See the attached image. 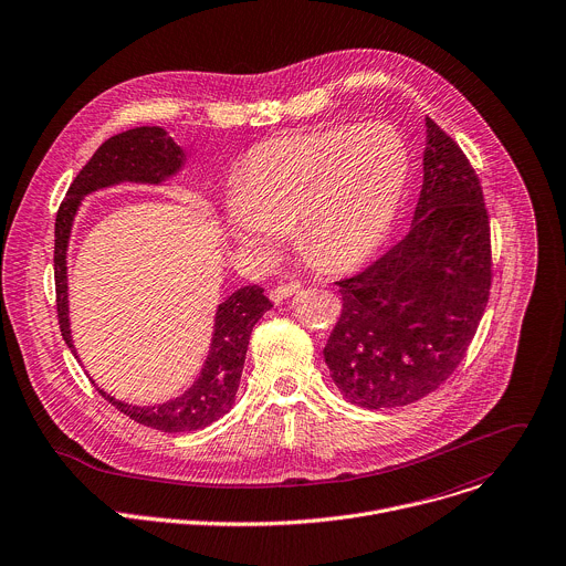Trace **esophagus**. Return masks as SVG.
I'll return each instance as SVG.
<instances>
[{"label":"esophagus","mask_w":566,"mask_h":566,"mask_svg":"<svg viewBox=\"0 0 566 566\" xmlns=\"http://www.w3.org/2000/svg\"><path fill=\"white\" fill-rule=\"evenodd\" d=\"M302 289V284L300 282H282V284H277L275 289H271V300L273 302H284L286 297H291L293 293H297Z\"/></svg>","instance_id":"esophagus-1"}]
</instances>
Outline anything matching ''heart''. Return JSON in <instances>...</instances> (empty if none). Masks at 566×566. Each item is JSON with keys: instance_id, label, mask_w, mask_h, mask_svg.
<instances>
[{"instance_id": "b5f03b06", "label": "heart", "mask_w": 566, "mask_h": 566, "mask_svg": "<svg viewBox=\"0 0 566 566\" xmlns=\"http://www.w3.org/2000/svg\"><path fill=\"white\" fill-rule=\"evenodd\" d=\"M407 179V146L387 124L282 135L247 157L227 227L258 253H271L293 227L300 255L317 271L339 273L387 240Z\"/></svg>"}]
</instances>
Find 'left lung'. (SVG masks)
I'll return each mask as SVG.
<instances>
[{"label":"left lung","mask_w":566,"mask_h":566,"mask_svg":"<svg viewBox=\"0 0 566 566\" xmlns=\"http://www.w3.org/2000/svg\"><path fill=\"white\" fill-rule=\"evenodd\" d=\"M411 231L361 273L335 282L342 315L324 346L339 394L364 409L422 400L464 359L491 289L480 179L431 119Z\"/></svg>","instance_id":"8db88e82"}]
</instances>
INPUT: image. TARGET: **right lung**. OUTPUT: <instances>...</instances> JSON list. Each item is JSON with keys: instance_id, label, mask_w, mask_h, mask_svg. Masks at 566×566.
<instances>
[{"instance_id": "add662e5", "label": "right lung", "mask_w": 566, "mask_h": 566, "mask_svg": "<svg viewBox=\"0 0 566 566\" xmlns=\"http://www.w3.org/2000/svg\"><path fill=\"white\" fill-rule=\"evenodd\" d=\"M184 150L168 137L159 126H139L126 133L108 137L86 166L73 179L64 202L60 205L55 218V291H57V317L62 337L75 353L69 322V275H66V251L71 240V229L82 200L88 193L99 191L122 181L135 184H161L172 177L184 166ZM273 304L264 295V289L253 284L235 291L229 300L218 306L216 331L207 361L200 370V378L193 387L179 398L168 400L157 407H133L111 398L106 391L97 389L119 413L130 420L164 431L181 433L198 431L222 416H227L235 405V394L240 387L244 357L251 339V331L258 319ZM77 357V353H75Z\"/></svg>"}]
</instances>
